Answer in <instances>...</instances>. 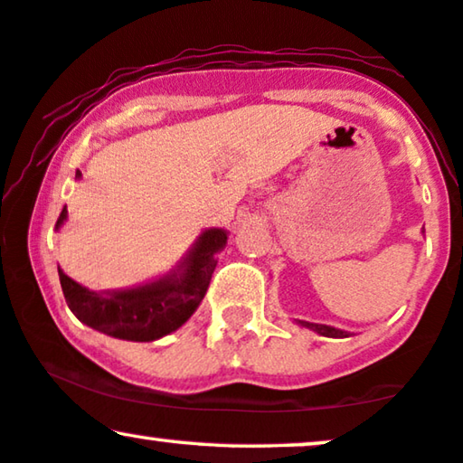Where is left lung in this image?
<instances>
[{
  "mask_svg": "<svg viewBox=\"0 0 463 463\" xmlns=\"http://www.w3.org/2000/svg\"><path fill=\"white\" fill-rule=\"evenodd\" d=\"M299 322L301 326L306 328H312V331H316L318 335H322V337H335V339H344L347 337V331H341V328H335V326H328V325H316V322H306V320H297Z\"/></svg>",
  "mask_w": 463,
  "mask_h": 463,
  "instance_id": "8db88e82",
  "label": "left lung"
}]
</instances>
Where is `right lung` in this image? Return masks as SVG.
<instances>
[{
	"instance_id": "1",
	"label": "right lung",
	"mask_w": 463,
	"mask_h": 463,
	"mask_svg": "<svg viewBox=\"0 0 463 463\" xmlns=\"http://www.w3.org/2000/svg\"><path fill=\"white\" fill-rule=\"evenodd\" d=\"M75 176L80 179V170ZM65 219L67 206L56 221V230ZM225 244L227 232L211 227L200 233L173 271L135 288L94 293L59 269L62 295L78 320L94 331L126 341H156L192 318L217 268V252L223 250Z\"/></svg>"
}]
</instances>
